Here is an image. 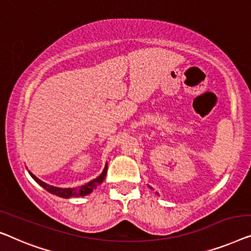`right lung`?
<instances>
[{
	"instance_id": "obj_1",
	"label": "right lung",
	"mask_w": 251,
	"mask_h": 251,
	"mask_svg": "<svg viewBox=\"0 0 251 251\" xmlns=\"http://www.w3.org/2000/svg\"><path fill=\"white\" fill-rule=\"evenodd\" d=\"M107 169H108V166L105 165L103 172L101 173V175L99 176V177H97L95 179H93V181H91L89 183H86V184L79 186V188H74V189H70V188L61 189V188H56V186L49 185V184H47V183L42 182L41 179H38L36 176L33 174V173L29 172V174L31 175V177H33L41 186H43L47 191L52 193V195H55L58 197L66 198V199H68V198H70V197H84V196H87L89 193H91L99 184H101V183L103 182L105 175H107Z\"/></svg>"
}]
</instances>
